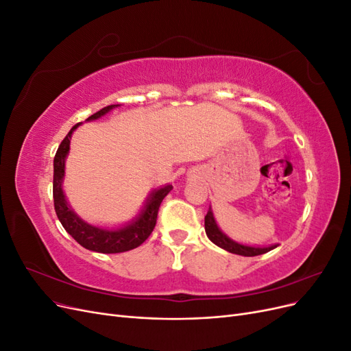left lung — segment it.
Here are the masks:
<instances>
[{"mask_svg":"<svg viewBox=\"0 0 351 351\" xmlns=\"http://www.w3.org/2000/svg\"><path fill=\"white\" fill-rule=\"evenodd\" d=\"M205 231H206L208 239L212 243H215L217 246H219L221 249H224L227 252L241 254V256H258V254L268 253L269 250L277 247V244H274V246H269V247H250V246H244V244L232 241L218 228L210 208H209L208 214L205 217Z\"/></svg>","mask_w":351,"mask_h":351,"instance_id":"1","label":"left lung"}]
</instances>
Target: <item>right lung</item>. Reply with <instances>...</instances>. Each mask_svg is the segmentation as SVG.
<instances>
[{"label": "right lung", "instance_id": "right-lung-1", "mask_svg": "<svg viewBox=\"0 0 351 351\" xmlns=\"http://www.w3.org/2000/svg\"><path fill=\"white\" fill-rule=\"evenodd\" d=\"M119 107V105H108V107L102 108L101 111L90 115L88 121L97 120L101 115L107 114L110 110ZM80 124V123H79ZM73 125L71 130L64 137V141L58 146L57 154L54 156V182H52V196H54V208L56 214L61 222V226L69 234L76 240L80 246L88 250H93L98 253H121L132 250L151 236V232L155 228L158 210L161 206V202L164 197L171 192L173 186L168 184L162 189L155 190L147 199V204L141 212V215L133 219L129 226L120 230H104L93 227L88 222L82 221L71 208L67 205L64 193H62V177H64V159L70 149V137L73 130L79 125Z\"/></svg>", "mask_w": 351, "mask_h": 351}]
</instances>
